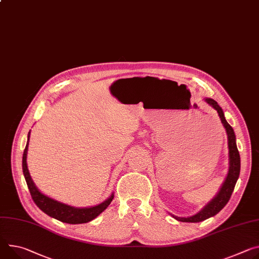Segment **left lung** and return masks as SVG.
Wrapping results in <instances>:
<instances>
[{
  "label": "left lung",
  "mask_w": 259,
  "mask_h": 259,
  "mask_svg": "<svg viewBox=\"0 0 259 259\" xmlns=\"http://www.w3.org/2000/svg\"><path fill=\"white\" fill-rule=\"evenodd\" d=\"M205 102L217 110V112L220 116V120L226 130L227 138H228V149H229V170H228L227 178H226L222 188L220 189L219 193L217 194V196L213 200L209 201V203H207L199 211V213H197L196 215L189 217V218H181V217H177V216L172 215V217L175 219H177L178 221H182V222H193V223L200 222V221H203L209 217H213L216 214H218L219 211L229 201L231 194L233 192V189H234V186H236L237 181L240 176L241 158H240V153L238 151L237 144H236V135H234V131H233L232 127L225 120L224 112H223L222 108L218 105V103L215 100L209 99V98H206Z\"/></svg>",
  "instance_id": "left-lung-1"
}]
</instances>
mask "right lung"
<instances>
[{
  "mask_svg": "<svg viewBox=\"0 0 259 259\" xmlns=\"http://www.w3.org/2000/svg\"><path fill=\"white\" fill-rule=\"evenodd\" d=\"M30 137V132H29ZM28 147L29 142L27 143L26 149L23 151L22 155V171L23 176H25L30 194L32 196L33 201L36 203V205L42 210L46 215H49L59 221H62L64 223L69 224H81L87 223L89 221H92L95 219L98 215H100L102 211L109 205V203L113 199V194L106 199L104 202L100 203L99 205L92 206V207H83V208H77L70 206L61 202H58L57 200H54L48 196L42 194L37 188L35 187L29 170L27 166V153H28Z\"/></svg>",
  "mask_w": 259,
  "mask_h": 259,
  "instance_id": "1",
  "label": "right lung"
}]
</instances>
